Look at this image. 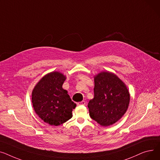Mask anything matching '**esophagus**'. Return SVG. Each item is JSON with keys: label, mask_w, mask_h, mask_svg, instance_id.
<instances>
[{"label": "esophagus", "mask_w": 160, "mask_h": 160, "mask_svg": "<svg viewBox=\"0 0 160 160\" xmlns=\"http://www.w3.org/2000/svg\"><path fill=\"white\" fill-rule=\"evenodd\" d=\"M86 104V101H82L81 102H79L77 103L78 105H85Z\"/></svg>", "instance_id": "34e87169"}]
</instances>
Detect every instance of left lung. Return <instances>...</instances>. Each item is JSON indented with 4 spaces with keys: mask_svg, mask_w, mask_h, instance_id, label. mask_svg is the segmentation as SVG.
Here are the masks:
<instances>
[{
    "mask_svg": "<svg viewBox=\"0 0 160 160\" xmlns=\"http://www.w3.org/2000/svg\"><path fill=\"white\" fill-rule=\"evenodd\" d=\"M94 98L88 104L90 118L103 127L113 125L127 110L130 94L116 75L102 72L94 77Z\"/></svg>",
    "mask_w": 160,
    "mask_h": 160,
    "instance_id": "obj_1",
    "label": "left lung"
}]
</instances>
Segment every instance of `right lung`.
<instances>
[{
	"label": "right lung",
	"instance_id": "obj_1",
	"mask_svg": "<svg viewBox=\"0 0 160 160\" xmlns=\"http://www.w3.org/2000/svg\"><path fill=\"white\" fill-rule=\"evenodd\" d=\"M66 76L60 72H52L44 76L34 87L32 100L36 114L45 123L58 126L72 117V112L76 107L62 87Z\"/></svg>",
	"mask_w": 160,
	"mask_h": 160
}]
</instances>
